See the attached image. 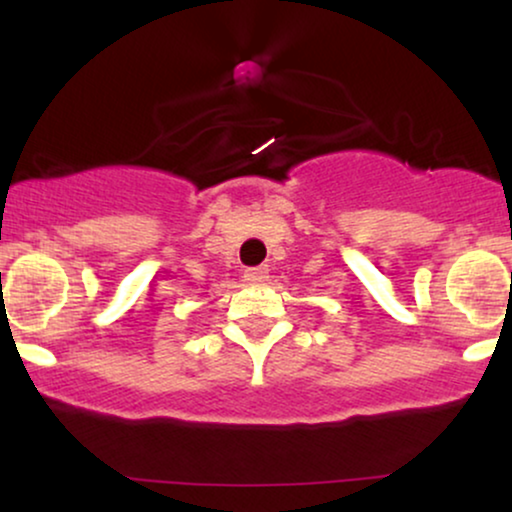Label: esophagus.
I'll list each match as a JSON object with an SVG mask.
<instances>
[{
	"label": "esophagus",
	"mask_w": 512,
	"mask_h": 512,
	"mask_svg": "<svg viewBox=\"0 0 512 512\" xmlns=\"http://www.w3.org/2000/svg\"><path fill=\"white\" fill-rule=\"evenodd\" d=\"M270 279V275H268V268H249V270H244V282H249V284H265Z\"/></svg>",
	"instance_id": "1"
}]
</instances>
